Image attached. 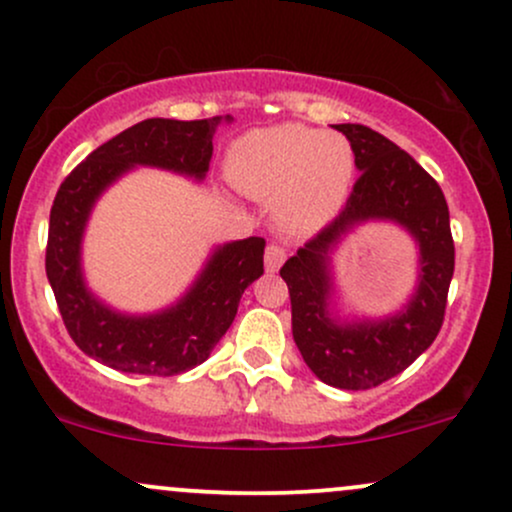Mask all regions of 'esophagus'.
<instances>
[{
	"instance_id": "1",
	"label": "esophagus",
	"mask_w": 512,
	"mask_h": 512,
	"mask_svg": "<svg viewBox=\"0 0 512 512\" xmlns=\"http://www.w3.org/2000/svg\"><path fill=\"white\" fill-rule=\"evenodd\" d=\"M286 260V248L281 245H267V252H264V264H267V272H276Z\"/></svg>"
}]
</instances>
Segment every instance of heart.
<instances>
[{
  "label": "heart",
  "mask_w": 512,
  "mask_h": 512,
  "mask_svg": "<svg viewBox=\"0 0 512 512\" xmlns=\"http://www.w3.org/2000/svg\"><path fill=\"white\" fill-rule=\"evenodd\" d=\"M354 146L344 134L305 125L255 129L233 144L228 175L245 195L276 199L286 228L310 233L337 216L354 178Z\"/></svg>",
  "instance_id": "heart-1"
}]
</instances>
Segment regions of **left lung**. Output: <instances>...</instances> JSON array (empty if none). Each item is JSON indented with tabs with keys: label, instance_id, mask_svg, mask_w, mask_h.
<instances>
[{
	"label": "left lung",
	"instance_id": "obj_1",
	"mask_svg": "<svg viewBox=\"0 0 512 512\" xmlns=\"http://www.w3.org/2000/svg\"><path fill=\"white\" fill-rule=\"evenodd\" d=\"M354 146L361 178L344 209L279 269L289 286L291 327L303 361L322 383L370 390L407 370L443 327L455 243L443 190L395 142L366 125H337ZM392 218L422 245V281L408 310L390 321L337 326L326 315V255L354 222Z\"/></svg>",
	"mask_w": 512,
	"mask_h": 512
}]
</instances>
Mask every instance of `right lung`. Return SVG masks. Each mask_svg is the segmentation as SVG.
Masks as SVG:
<instances>
[{
    "instance_id": "1",
    "label": "right lung",
    "mask_w": 512,
    "mask_h": 512,
    "mask_svg": "<svg viewBox=\"0 0 512 512\" xmlns=\"http://www.w3.org/2000/svg\"><path fill=\"white\" fill-rule=\"evenodd\" d=\"M221 117L137 122L86 156L57 190L50 209L45 272L69 337L105 366L137 375H168L207 361L231 327L243 291L264 274V238H245L214 252L207 269L175 308L151 317H127L86 291L79 245L96 197L132 166H158L204 178L211 139Z\"/></svg>"
}]
</instances>
